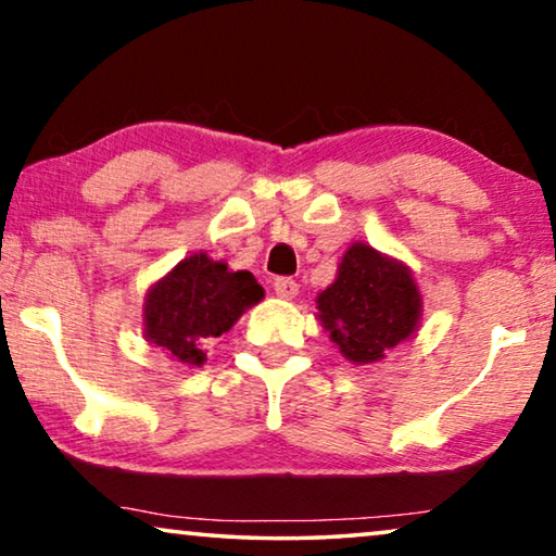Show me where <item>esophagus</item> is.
<instances>
[{
	"label": "esophagus",
	"mask_w": 556,
	"mask_h": 556,
	"mask_svg": "<svg viewBox=\"0 0 556 556\" xmlns=\"http://www.w3.org/2000/svg\"><path fill=\"white\" fill-rule=\"evenodd\" d=\"M273 291H276L280 299H295V295H299V283H295L293 278L280 276L273 280Z\"/></svg>",
	"instance_id": "esophagus-1"
}]
</instances>
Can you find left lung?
I'll return each instance as SVG.
<instances>
[{"label": "left lung", "mask_w": 556, "mask_h": 556, "mask_svg": "<svg viewBox=\"0 0 556 556\" xmlns=\"http://www.w3.org/2000/svg\"><path fill=\"white\" fill-rule=\"evenodd\" d=\"M318 318L346 359L369 364L413 337L420 293L405 265L354 242L337 280L318 295Z\"/></svg>", "instance_id": "obj_1"}]
</instances>
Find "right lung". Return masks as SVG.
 Segmentation results:
<instances>
[{
  "label": "right lung",
  "instance_id": "right-lung-1",
  "mask_svg": "<svg viewBox=\"0 0 556 556\" xmlns=\"http://www.w3.org/2000/svg\"><path fill=\"white\" fill-rule=\"evenodd\" d=\"M261 299L253 273H232L204 253L189 255L149 291L147 339L174 359L200 367L207 341L230 331L242 311Z\"/></svg>",
  "mask_w": 556,
  "mask_h": 556
}]
</instances>
